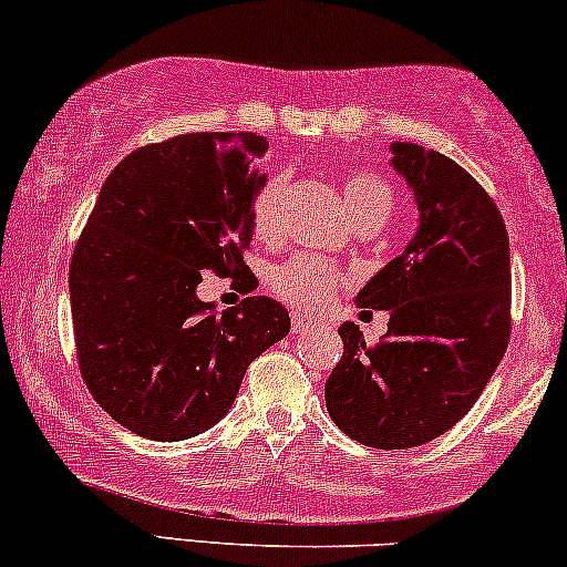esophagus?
I'll use <instances>...</instances> for the list:
<instances>
[{
  "instance_id": "obj_1",
  "label": "esophagus",
  "mask_w": 567,
  "mask_h": 567,
  "mask_svg": "<svg viewBox=\"0 0 567 567\" xmlns=\"http://www.w3.org/2000/svg\"><path fill=\"white\" fill-rule=\"evenodd\" d=\"M311 330V322L303 317H292V336H306Z\"/></svg>"
}]
</instances>
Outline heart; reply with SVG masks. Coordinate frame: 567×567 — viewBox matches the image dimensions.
Segmentation results:
<instances>
[{
  "instance_id": "1",
  "label": "heart",
  "mask_w": 567,
  "mask_h": 567,
  "mask_svg": "<svg viewBox=\"0 0 567 567\" xmlns=\"http://www.w3.org/2000/svg\"><path fill=\"white\" fill-rule=\"evenodd\" d=\"M288 179L282 174L269 176L254 197L250 206V221L258 237H271L279 227V216H282V197ZM343 200L353 221L359 224H383L393 214L395 197L393 189L388 187L385 179H380L372 172L349 174L343 182ZM340 285V275L332 266H327L317 258L301 256L292 261L277 266L271 275V290L277 292L282 301L296 306L303 311L324 309L332 301Z\"/></svg>"
}]
</instances>
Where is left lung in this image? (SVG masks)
Returning <instances> with one entry per match:
<instances>
[{
    "instance_id": "left-lung-1",
    "label": "left lung",
    "mask_w": 567,
    "mask_h": 567,
    "mask_svg": "<svg viewBox=\"0 0 567 567\" xmlns=\"http://www.w3.org/2000/svg\"><path fill=\"white\" fill-rule=\"evenodd\" d=\"M393 168L420 208L404 254L359 290V309L388 311L367 346L359 324L338 327L343 359L324 385L327 412L349 439L412 449L473 409L509 343V237L491 195L460 163L393 142Z\"/></svg>"
}]
</instances>
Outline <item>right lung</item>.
I'll list each match as a JSON object with an SVG mask.
<instances>
[{
    "instance_id": "obj_1",
    "label": "right lung",
    "mask_w": 567,
    "mask_h": 567,
    "mask_svg": "<svg viewBox=\"0 0 567 567\" xmlns=\"http://www.w3.org/2000/svg\"><path fill=\"white\" fill-rule=\"evenodd\" d=\"M266 147L254 132L179 134L128 153L102 184L68 275L73 338L89 393L136 435L208 431L250 361L290 332L266 296L221 313L197 298L203 269L256 290L243 254Z\"/></svg>"
}]
</instances>
